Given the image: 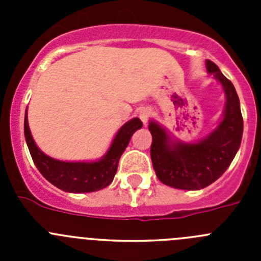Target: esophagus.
I'll use <instances>...</instances> for the list:
<instances>
[{
  "label": "esophagus",
  "mask_w": 261,
  "mask_h": 261,
  "mask_svg": "<svg viewBox=\"0 0 261 261\" xmlns=\"http://www.w3.org/2000/svg\"><path fill=\"white\" fill-rule=\"evenodd\" d=\"M138 116H140V119H141L142 124H144V125H146L147 120H149V117L151 116V110L149 107L141 108V110H140V114H138Z\"/></svg>",
  "instance_id": "esophagus-1"
}]
</instances>
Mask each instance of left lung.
<instances>
[{
	"instance_id": "obj_1",
	"label": "left lung",
	"mask_w": 261,
	"mask_h": 261,
	"mask_svg": "<svg viewBox=\"0 0 261 261\" xmlns=\"http://www.w3.org/2000/svg\"><path fill=\"white\" fill-rule=\"evenodd\" d=\"M205 65L209 74L220 82L226 96L222 119L217 128L199 141L181 142L172 140L155 120L149 123L153 137L150 155L156 177L177 190H202L216 181L227 170L241 146L243 117L238 94L214 62L206 60Z\"/></svg>"
}]
</instances>
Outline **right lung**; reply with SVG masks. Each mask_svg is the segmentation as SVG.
<instances>
[{
    "label": "right lung",
    "instance_id": "1",
    "mask_svg": "<svg viewBox=\"0 0 261 261\" xmlns=\"http://www.w3.org/2000/svg\"><path fill=\"white\" fill-rule=\"evenodd\" d=\"M141 128V120L137 117L129 120L117 130L110 149L102 158L94 162H66L47 155L36 146L30 130L27 110L24 115V138L36 168L49 183L70 193L94 192L110 186L117 171L120 156L133 133Z\"/></svg>",
    "mask_w": 261,
    "mask_h": 261
}]
</instances>
